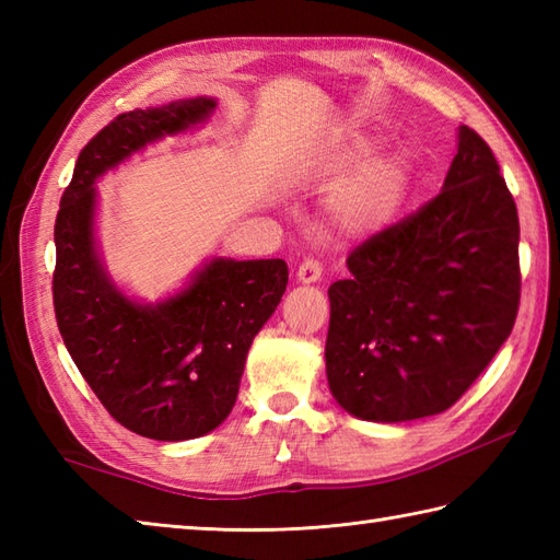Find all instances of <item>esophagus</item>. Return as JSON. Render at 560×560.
I'll use <instances>...</instances> for the list:
<instances>
[{"label": "esophagus", "mask_w": 560, "mask_h": 560, "mask_svg": "<svg viewBox=\"0 0 560 560\" xmlns=\"http://www.w3.org/2000/svg\"><path fill=\"white\" fill-rule=\"evenodd\" d=\"M295 277H299L301 283H317L319 279H323V261L303 259L299 271H295Z\"/></svg>", "instance_id": "esophagus-1"}]
</instances>
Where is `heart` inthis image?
Wrapping results in <instances>:
<instances>
[{
  "mask_svg": "<svg viewBox=\"0 0 560 560\" xmlns=\"http://www.w3.org/2000/svg\"><path fill=\"white\" fill-rule=\"evenodd\" d=\"M373 144L365 137H347L329 153L331 171H347L371 153ZM407 189V168L399 156H375L359 165L335 195L331 213L347 233H365L389 221Z\"/></svg>",
  "mask_w": 560,
  "mask_h": 560,
  "instance_id": "b5f03b06",
  "label": "heart"
}]
</instances>
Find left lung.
<instances>
[{
	"instance_id": "8db88e82",
	"label": "left lung",
	"mask_w": 560,
	"mask_h": 560,
	"mask_svg": "<svg viewBox=\"0 0 560 560\" xmlns=\"http://www.w3.org/2000/svg\"><path fill=\"white\" fill-rule=\"evenodd\" d=\"M520 221L491 147L459 127L443 192L349 255L329 287L327 380L341 409L399 423L450 409L513 331Z\"/></svg>"
}]
</instances>
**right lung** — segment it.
Listing matches in <instances>:
<instances>
[{
  "label": "right lung",
  "mask_w": 560,
  "mask_h": 560,
  "mask_svg": "<svg viewBox=\"0 0 560 560\" xmlns=\"http://www.w3.org/2000/svg\"><path fill=\"white\" fill-rule=\"evenodd\" d=\"M213 98L117 115L81 149L55 221L52 301L79 373L117 423L153 440L207 435L231 413L257 331L289 283L283 259L213 257L173 299L144 305L105 273L96 237V180L165 135L205 122Z\"/></svg>",
  "instance_id": "add662e5"
}]
</instances>
